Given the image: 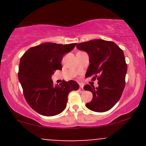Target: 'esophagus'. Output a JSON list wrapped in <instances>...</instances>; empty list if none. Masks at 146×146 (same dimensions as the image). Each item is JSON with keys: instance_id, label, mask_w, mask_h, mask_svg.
<instances>
[{"instance_id": "esophagus-1", "label": "esophagus", "mask_w": 146, "mask_h": 146, "mask_svg": "<svg viewBox=\"0 0 146 146\" xmlns=\"http://www.w3.org/2000/svg\"><path fill=\"white\" fill-rule=\"evenodd\" d=\"M80 92H82V93L84 91V88H83L82 86H80Z\"/></svg>"}]
</instances>
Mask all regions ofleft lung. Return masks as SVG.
I'll list each match as a JSON object with an SVG mask.
<instances>
[{"label":"left lung","mask_w":146,"mask_h":146,"mask_svg":"<svg viewBox=\"0 0 146 146\" xmlns=\"http://www.w3.org/2000/svg\"><path fill=\"white\" fill-rule=\"evenodd\" d=\"M77 48L89 56L86 78L92 76L93 81L98 80V88L84 86L93 93V100L86 106L98 113L108 111L119 101L125 88L127 64L123 50L113 42L98 39L79 43Z\"/></svg>","instance_id":"8db88e82"}]
</instances>
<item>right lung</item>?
<instances>
[{"mask_svg":"<svg viewBox=\"0 0 146 146\" xmlns=\"http://www.w3.org/2000/svg\"><path fill=\"white\" fill-rule=\"evenodd\" d=\"M76 44L42 43L29 48L21 57L18 80L27 102L37 113L47 117L61 113L66 106L68 93L79 89L73 80H63L59 85L51 80L55 71L62 69L64 55Z\"/></svg>","mask_w":146,"mask_h":146,"instance_id":"obj_1","label":"right lung"}]
</instances>
